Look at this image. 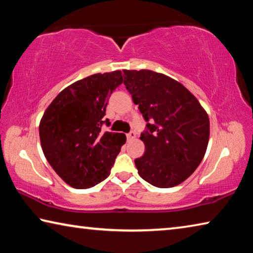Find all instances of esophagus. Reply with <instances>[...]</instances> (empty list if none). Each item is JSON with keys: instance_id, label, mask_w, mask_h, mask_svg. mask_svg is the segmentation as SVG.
<instances>
[{"instance_id": "esophagus-1", "label": "esophagus", "mask_w": 253, "mask_h": 253, "mask_svg": "<svg viewBox=\"0 0 253 253\" xmlns=\"http://www.w3.org/2000/svg\"><path fill=\"white\" fill-rule=\"evenodd\" d=\"M126 136H127V139L128 140H131V139H134L135 137H136V132L135 131H130V132H128Z\"/></svg>"}]
</instances>
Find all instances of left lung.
I'll use <instances>...</instances> for the list:
<instances>
[{"instance_id":"obj_1","label":"left lung","mask_w":253,"mask_h":253,"mask_svg":"<svg viewBox=\"0 0 253 253\" xmlns=\"http://www.w3.org/2000/svg\"><path fill=\"white\" fill-rule=\"evenodd\" d=\"M124 84L146 124L139 176L161 188L176 186L198 169L207 152L210 121L199 100L178 81L151 70H123Z\"/></svg>"}]
</instances>
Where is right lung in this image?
<instances>
[{"instance_id":"obj_1","label":"right lung","mask_w":253,"mask_h":253,"mask_svg":"<svg viewBox=\"0 0 253 253\" xmlns=\"http://www.w3.org/2000/svg\"><path fill=\"white\" fill-rule=\"evenodd\" d=\"M122 71L96 74L59 93L41 118L39 134L49 164L68 185L89 188L108 177L125 134L102 131L106 107Z\"/></svg>"}]
</instances>
